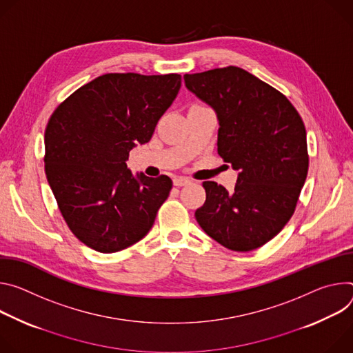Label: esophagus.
I'll return each instance as SVG.
<instances>
[{
	"mask_svg": "<svg viewBox=\"0 0 353 353\" xmlns=\"http://www.w3.org/2000/svg\"><path fill=\"white\" fill-rule=\"evenodd\" d=\"M188 183H190V181H189L188 178H183V176H176V178H174V185H175V186H185V185H188Z\"/></svg>",
	"mask_w": 353,
	"mask_h": 353,
	"instance_id": "obj_1",
	"label": "esophagus"
}]
</instances>
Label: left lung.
<instances>
[{
    "mask_svg": "<svg viewBox=\"0 0 353 353\" xmlns=\"http://www.w3.org/2000/svg\"><path fill=\"white\" fill-rule=\"evenodd\" d=\"M186 88L217 114V152L239 172L232 192L203 182L194 212L203 231L232 251H252L290 220L307 178L305 128L278 90L240 67L183 75Z\"/></svg>",
    "mask_w": 353,
    "mask_h": 353,
    "instance_id": "8db88e82",
    "label": "left lung"
}]
</instances>
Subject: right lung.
Listing matches in <instances>:
<instances>
[{"instance_id": "obj_1", "label": "right lung", "mask_w": 353, "mask_h": 353, "mask_svg": "<svg viewBox=\"0 0 353 353\" xmlns=\"http://www.w3.org/2000/svg\"><path fill=\"white\" fill-rule=\"evenodd\" d=\"M179 88V74H105L53 112L45 132L48 182L67 225L90 248L117 252L151 230L172 181L133 175L126 161L150 141Z\"/></svg>"}]
</instances>
